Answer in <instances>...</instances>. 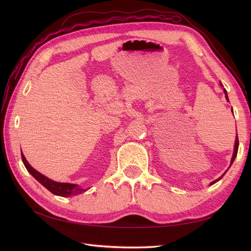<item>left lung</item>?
I'll use <instances>...</instances> for the list:
<instances>
[{
	"mask_svg": "<svg viewBox=\"0 0 251 251\" xmlns=\"http://www.w3.org/2000/svg\"><path fill=\"white\" fill-rule=\"evenodd\" d=\"M221 86H223L222 83H221ZM224 93H225V96H226V100H228V96H227V92H226V90L224 89ZM229 101V100H228ZM238 149H239V138H238V135H237V138H235V142H234V151H233V155H232V158H231V162H230V165L233 163V161H234V159H235V157H237V154H238ZM224 176V175H222V177ZM222 177H220L219 179H217L216 181H212L211 183H210V185H212L214 183H216L217 181H219L220 179H221Z\"/></svg>",
	"mask_w": 251,
	"mask_h": 251,
	"instance_id": "obj_1",
	"label": "left lung"
}]
</instances>
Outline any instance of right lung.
Returning a JSON list of instances; mask_svg holds the SVG:
<instances>
[{
  "label": "right lung",
  "mask_w": 251,
  "mask_h": 251,
  "mask_svg": "<svg viewBox=\"0 0 251 251\" xmlns=\"http://www.w3.org/2000/svg\"><path fill=\"white\" fill-rule=\"evenodd\" d=\"M22 160H23V163H24V165H25V168L27 169V171L30 174H31L32 176L37 181H39L42 185H44L45 187H46L48 191H50L52 194L57 195V196H62V197H69V196L78 195V194H81V193L87 191V189L80 188L76 184L60 183V182L52 181L49 178L45 177L44 175H42L41 173L35 171L32 168V166L28 163V161L26 160V158H25L24 155H23V153H22Z\"/></svg>",
  "instance_id": "add662e5"
}]
</instances>
